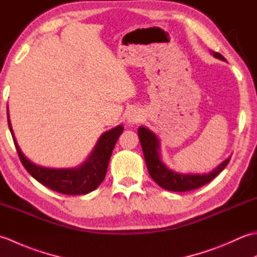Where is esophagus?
I'll return each mask as SVG.
<instances>
[{"label":"esophagus","mask_w":257,"mask_h":257,"mask_svg":"<svg viewBox=\"0 0 257 257\" xmlns=\"http://www.w3.org/2000/svg\"><path fill=\"white\" fill-rule=\"evenodd\" d=\"M125 119H127V122L130 124L137 123L140 121L141 119H143V112L138 110V109H133V110H130L127 113V117H125Z\"/></svg>","instance_id":"1"}]
</instances>
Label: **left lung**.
I'll return each instance as SVG.
<instances>
[{"mask_svg":"<svg viewBox=\"0 0 257 257\" xmlns=\"http://www.w3.org/2000/svg\"><path fill=\"white\" fill-rule=\"evenodd\" d=\"M211 55L220 61L226 62V59L219 53L211 51ZM138 135L150 177L162 189L173 191V192H185V191L198 189L209 183L217 174L224 170L231 158L228 157L226 160L220 163L209 173H182L169 168L163 162L161 158L160 139L152 130L147 128L146 125H141L138 128Z\"/></svg>","mask_w":257,"mask_h":257,"instance_id":"obj_1","label":"left lung"}]
</instances>
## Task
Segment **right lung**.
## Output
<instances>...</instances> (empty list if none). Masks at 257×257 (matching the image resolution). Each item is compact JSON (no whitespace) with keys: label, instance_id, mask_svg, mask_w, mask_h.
<instances>
[{"label":"right lung","instance_id":"obj_1","mask_svg":"<svg viewBox=\"0 0 257 257\" xmlns=\"http://www.w3.org/2000/svg\"><path fill=\"white\" fill-rule=\"evenodd\" d=\"M8 122L10 132L12 134L15 148L19 152L20 159L24 168L36 181L56 192L68 195L87 194L99 187L105 179L109 160L112 154L119 136L123 133V125L118 124L108 132L103 133L91 150L86 160L74 168H47L38 166L31 161L16 141L14 132L11 124L9 107Z\"/></svg>","mask_w":257,"mask_h":257}]
</instances>
